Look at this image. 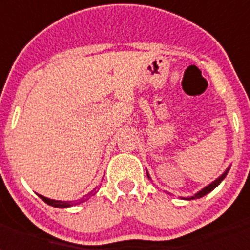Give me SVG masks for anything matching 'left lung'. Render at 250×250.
Masks as SVG:
<instances>
[{
	"label": "left lung",
	"instance_id": "8db88e82",
	"mask_svg": "<svg viewBox=\"0 0 250 250\" xmlns=\"http://www.w3.org/2000/svg\"><path fill=\"white\" fill-rule=\"evenodd\" d=\"M229 170V167L225 171V172H223V174L221 175V176H219V178H217L215 180H214V182L210 183L209 186H206L205 188H202L201 190H198L197 193H194L193 196H190V197H188V198H184V200H194V198H201V197H204V196H206L208 193H210V192H211V190H213L215 187L219 186V183H221L222 180L226 178V175H227ZM146 175H148V178H150V176H149V174H148V171H146Z\"/></svg>",
	"mask_w": 250,
	"mask_h": 250
}]
</instances>
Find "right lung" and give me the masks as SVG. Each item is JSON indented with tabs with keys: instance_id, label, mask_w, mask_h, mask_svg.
Segmentation results:
<instances>
[{
	"instance_id": "add662e5",
	"label": "right lung",
	"mask_w": 250,
	"mask_h": 250,
	"mask_svg": "<svg viewBox=\"0 0 250 250\" xmlns=\"http://www.w3.org/2000/svg\"><path fill=\"white\" fill-rule=\"evenodd\" d=\"M96 193V189H93L90 193H88L86 196H84L83 198H80L79 201H58V200H52V198H48V197H44V196H41V194H39L40 196V198L44 202H46L48 205L50 206H54V208H70V206H74V205H78V204H82V202L86 201L88 198L90 197V196H93V194Z\"/></svg>"
}]
</instances>
